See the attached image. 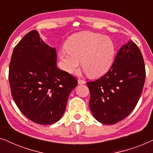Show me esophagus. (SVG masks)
I'll return each instance as SVG.
<instances>
[{
	"instance_id": "34e87169",
	"label": "esophagus",
	"mask_w": 153,
	"mask_h": 153,
	"mask_svg": "<svg viewBox=\"0 0 153 153\" xmlns=\"http://www.w3.org/2000/svg\"><path fill=\"white\" fill-rule=\"evenodd\" d=\"M78 83H79V84H85V81L82 80V79H79Z\"/></svg>"
}]
</instances>
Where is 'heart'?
<instances>
[{
	"instance_id": "1",
	"label": "heart",
	"mask_w": 153,
	"mask_h": 153,
	"mask_svg": "<svg viewBox=\"0 0 153 153\" xmlns=\"http://www.w3.org/2000/svg\"><path fill=\"white\" fill-rule=\"evenodd\" d=\"M59 52L65 70L74 74L83 70L91 77L102 76L109 70L115 54V46L108 37L91 32L73 35Z\"/></svg>"
}]
</instances>
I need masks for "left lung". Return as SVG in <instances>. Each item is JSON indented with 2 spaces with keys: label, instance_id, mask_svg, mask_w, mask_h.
<instances>
[{
  "label": "left lung",
  "instance_id": "1",
  "mask_svg": "<svg viewBox=\"0 0 153 153\" xmlns=\"http://www.w3.org/2000/svg\"><path fill=\"white\" fill-rule=\"evenodd\" d=\"M145 79L141 52L134 42L129 41L120 48L104 76L87 82L94 118L103 124L113 125L128 116L139 102Z\"/></svg>",
  "mask_w": 153,
  "mask_h": 153
}]
</instances>
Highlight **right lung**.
<instances>
[{
    "label": "right lung",
    "mask_w": 153,
    "mask_h": 153,
    "mask_svg": "<svg viewBox=\"0 0 153 153\" xmlns=\"http://www.w3.org/2000/svg\"><path fill=\"white\" fill-rule=\"evenodd\" d=\"M55 48L44 42L37 30L27 33L12 53L9 82L12 98L23 114L40 125L60 120L78 81L58 68Z\"/></svg>",
    "instance_id": "add662e5"
}]
</instances>
